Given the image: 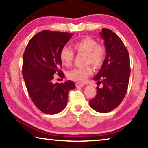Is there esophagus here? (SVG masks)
<instances>
[{
	"label": "esophagus",
	"mask_w": 148,
	"mask_h": 148,
	"mask_svg": "<svg viewBox=\"0 0 148 148\" xmlns=\"http://www.w3.org/2000/svg\"><path fill=\"white\" fill-rule=\"evenodd\" d=\"M75 85H76L77 88H81V87L84 86V84H81V83H79V82L76 83Z\"/></svg>",
	"instance_id": "34e87169"
}]
</instances>
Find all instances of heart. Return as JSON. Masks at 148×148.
Masks as SVG:
<instances>
[{
	"instance_id": "obj_1",
	"label": "heart",
	"mask_w": 148,
	"mask_h": 148,
	"mask_svg": "<svg viewBox=\"0 0 148 148\" xmlns=\"http://www.w3.org/2000/svg\"><path fill=\"white\" fill-rule=\"evenodd\" d=\"M74 50L78 53H84L85 64H92L96 68L102 65L106 56V50L102 44L91 37L83 38L73 44ZM60 60L62 64L66 66L71 65L74 58V53L66 46L61 48L59 52ZM93 73V68L91 65L75 68L66 73L70 79L79 82H83L88 76Z\"/></svg>"
}]
</instances>
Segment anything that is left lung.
<instances>
[{"label": "left lung", "mask_w": 148, "mask_h": 148, "mask_svg": "<svg viewBox=\"0 0 148 148\" xmlns=\"http://www.w3.org/2000/svg\"><path fill=\"white\" fill-rule=\"evenodd\" d=\"M101 37L104 41L106 56L94 81L102 88L97 87V94L90 101V106L97 112L106 113L116 108L124 99L130 76V60L128 50L114 32L102 28Z\"/></svg>", "instance_id": "left-lung-1"}]
</instances>
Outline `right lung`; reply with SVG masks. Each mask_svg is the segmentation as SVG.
Here are the masks:
<instances>
[{"label":"right lung","instance_id":"1","mask_svg":"<svg viewBox=\"0 0 148 148\" xmlns=\"http://www.w3.org/2000/svg\"><path fill=\"white\" fill-rule=\"evenodd\" d=\"M73 35L44 30L32 38L24 52L22 74L28 94L35 106L45 114L61 112L67 104L69 92L75 88L71 81L52 83L54 75L64 78L59 52Z\"/></svg>","mask_w":148,"mask_h":148}]
</instances>
